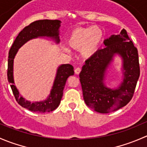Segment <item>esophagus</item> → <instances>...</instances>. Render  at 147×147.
Returning <instances> with one entry per match:
<instances>
[{
  "label": "esophagus",
  "mask_w": 147,
  "mask_h": 147,
  "mask_svg": "<svg viewBox=\"0 0 147 147\" xmlns=\"http://www.w3.org/2000/svg\"><path fill=\"white\" fill-rule=\"evenodd\" d=\"M80 72H81V67H77L76 69H75V74H77V75H79V74L80 73Z\"/></svg>",
  "instance_id": "obj_1"
}]
</instances>
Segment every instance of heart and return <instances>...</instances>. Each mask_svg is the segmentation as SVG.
Masks as SVG:
<instances>
[{
	"label": "heart",
	"mask_w": 147,
	"mask_h": 147,
	"mask_svg": "<svg viewBox=\"0 0 147 147\" xmlns=\"http://www.w3.org/2000/svg\"><path fill=\"white\" fill-rule=\"evenodd\" d=\"M102 30L97 26L78 28L74 30L67 40V44L75 50H80L84 57H90L95 53L102 40Z\"/></svg>",
	"instance_id": "1"
}]
</instances>
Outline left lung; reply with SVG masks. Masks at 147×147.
<instances>
[{
  "mask_svg": "<svg viewBox=\"0 0 147 147\" xmlns=\"http://www.w3.org/2000/svg\"><path fill=\"white\" fill-rule=\"evenodd\" d=\"M106 47L97 50L85 61L80 80L86 105L100 113L114 112L126 106L132 99L140 75L137 48L123 29L104 42ZM115 54L124 61L125 79L117 90L107 88L103 83L105 70Z\"/></svg>",
  "mask_w": 147,
  "mask_h": 147,
  "instance_id": "obj_1",
  "label": "left lung"
}]
</instances>
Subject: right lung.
Wrapping results in <instances>:
<instances>
[{"mask_svg": "<svg viewBox=\"0 0 147 147\" xmlns=\"http://www.w3.org/2000/svg\"><path fill=\"white\" fill-rule=\"evenodd\" d=\"M60 23L61 22L58 20H39L32 22L19 32L9 50L7 75L13 94L20 106L32 112L38 113L50 112L55 110L60 105L66 81L69 76L74 75V67L69 64L63 65L59 67L49 98L45 102L31 103L26 101L20 96L14 85L13 77V59L19 47L32 38L40 36L52 37L55 38L56 42H59L58 29L60 26Z\"/></svg>", "mask_w": 147, "mask_h": 147, "instance_id": "add662e5", "label": "right lung"}]
</instances>
